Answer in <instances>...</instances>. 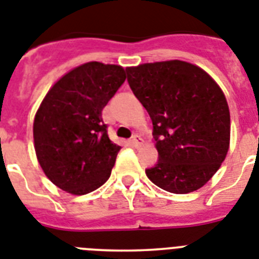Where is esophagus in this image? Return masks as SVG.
Segmentation results:
<instances>
[{"label": "esophagus", "mask_w": 259, "mask_h": 259, "mask_svg": "<svg viewBox=\"0 0 259 259\" xmlns=\"http://www.w3.org/2000/svg\"><path fill=\"white\" fill-rule=\"evenodd\" d=\"M143 143H144V140H143L139 135H135L134 138H132V144H134V147H136V148H139V147H142Z\"/></svg>", "instance_id": "34e87169"}]
</instances>
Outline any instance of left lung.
I'll return each mask as SVG.
<instances>
[{"mask_svg": "<svg viewBox=\"0 0 259 259\" xmlns=\"http://www.w3.org/2000/svg\"><path fill=\"white\" fill-rule=\"evenodd\" d=\"M135 96L152 119L159 161L145 170L155 185L185 194L210 180L230 145V112L214 79L189 62L125 68Z\"/></svg>", "mask_w": 259, "mask_h": 259, "instance_id": "8db88e82", "label": "left lung"}]
</instances>
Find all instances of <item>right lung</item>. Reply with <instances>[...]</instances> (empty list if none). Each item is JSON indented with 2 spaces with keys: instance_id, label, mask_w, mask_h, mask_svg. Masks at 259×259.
<instances>
[{
  "instance_id": "obj_1",
  "label": "right lung",
  "mask_w": 259,
  "mask_h": 259,
  "mask_svg": "<svg viewBox=\"0 0 259 259\" xmlns=\"http://www.w3.org/2000/svg\"><path fill=\"white\" fill-rule=\"evenodd\" d=\"M117 65L87 62L61 76L34 117V149L51 183L67 193L87 194L111 175L120 145L107 135L102 111L124 83Z\"/></svg>"
}]
</instances>
